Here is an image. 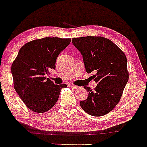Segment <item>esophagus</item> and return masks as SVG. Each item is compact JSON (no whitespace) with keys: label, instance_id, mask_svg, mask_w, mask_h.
Instances as JSON below:
<instances>
[{"label":"esophagus","instance_id":"esophagus-1","mask_svg":"<svg viewBox=\"0 0 147 147\" xmlns=\"http://www.w3.org/2000/svg\"><path fill=\"white\" fill-rule=\"evenodd\" d=\"M69 86H70V88H73V89H74V90H76V89H78V88H79V86H75V85H71V84H70Z\"/></svg>","mask_w":147,"mask_h":147}]
</instances>
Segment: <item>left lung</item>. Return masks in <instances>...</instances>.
<instances>
[{
    "mask_svg": "<svg viewBox=\"0 0 147 147\" xmlns=\"http://www.w3.org/2000/svg\"><path fill=\"white\" fill-rule=\"evenodd\" d=\"M83 57L87 73L96 72L94 90L85 86L88 97L80 102L86 113L102 116L119 102L128 81L127 59L124 52L110 39L102 37H82L71 40Z\"/></svg>",
    "mask_w": 147,
    "mask_h": 147,
    "instance_id": "8db88e82",
    "label": "left lung"
}]
</instances>
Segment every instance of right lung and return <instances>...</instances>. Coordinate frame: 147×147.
I'll list each match as a JSON object with an SVG mask.
<instances>
[{
	"label": "right lung",
	"instance_id": "add662e5",
	"mask_svg": "<svg viewBox=\"0 0 147 147\" xmlns=\"http://www.w3.org/2000/svg\"><path fill=\"white\" fill-rule=\"evenodd\" d=\"M71 39L45 37L25 44L11 66L13 84L26 106L32 111L43 113L57 102L65 84L55 85L46 76L55 69L56 59L67 47Z\"/></svg>",
	"mask_w": 147,
	"mask_h": 147
}]
</instances>
